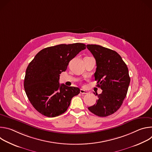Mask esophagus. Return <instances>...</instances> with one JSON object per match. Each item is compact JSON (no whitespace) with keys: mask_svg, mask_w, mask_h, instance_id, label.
I'll return each instance as SVG.
<instances>
[{"mask_svg":"<svg viewBox=\"0 0 152 152\" xmlns=\"http://www.w3.org/2000/svg\"><path fill=\"white\" fill-rule=\"evenodd\" d=\"M80 93L81 94H87V93H88V92H87V91H85V90H83V89H80Z\"/></svg>","mask_w":152,"mask_h":152,"instance_id":"esophagus-1","label":"esophagus"}]
</instances>
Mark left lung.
Segmentation results:
<instances>
[{"label":"left lung","instance_id":"1","mask_svg":"<svg viewBox=\"0 0 152 152\" xmlns=\"http://www.w3.org/2000/svg\"><path fill=\"white\" fill-rule=\"evenodd\" d=\"M86 47L96 59L94 77L102 90L101 94H96V103L88 108L99 117L110 115L119 109L126 96L131 80L128 68L115 51L96 45Z\"/></svg>","mask_w":152,"mask_h":152}]
</instances>
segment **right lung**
Segmentation results:
<instances>
[{
  "mask_svg": "<svg viewBox=\"0 0 152 152\" xmlns=\"http://www.w3.org/2000/svg\"><path fill=\"white\" fill-rule=\"evenodd\" d=\"M86 49L82 43L59 45L40 50L26 69L24 88L35 109L42 115L55 117L66 112L72 99L80 93L75 86L59 84V75L69 62Z\"/></svg>",
  "mask_w": 152,
  "mask_h": 152,
  "instance_id": "1",
  "label": "right lung"
}]
</instances>
